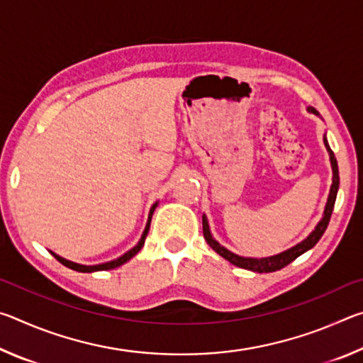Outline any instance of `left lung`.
<instances>
[{
  "label": "left lung",
  "mask_w": 363,
  "mask_h": 363,
  "mask_svg": "<svg viewBox=\"0 0 363 363\" xmlns=\"http://www.w3.org/2000/svg\"><path fill=\"white\" fill-rule=\"evenodd\" d=\"M307 112L318 115V112H317L314 107H307ZM318 116H320V115H318ZM323 143H325V147H327L328 155H330L331 171H333V182H331L328 200H327V205H325L322 219L318 220L317 225H315V229L312 230L309 235L304 238L303 242H299L298 245H294V247L288 248L285 251H281V253H279V255L267 256V257H245V256H238V255L232 253V251L227 250L225 247H223V245H220L219 242L214 240L213 235H211V230H210V224H208V219H206V216L203 214V235H205L206 243L210 245V247L214 251H216L219 256H223L224 259L232 262L233 266L253 270V272H259V274H262V272H275V270H280L281 267L288 266V264L296 259L298 256L306 253V251H309L311 248H314L315 243L322 238L323 232L327 230V225L330 223L331 213H333V206H335V201H336L337 189H340V171H337V162H336V158H335L333 150H331L330 145H328L327 134H325V136H323Z\"/></svg>",
  "instance_id": "left-lung-1"
}]
</instances>
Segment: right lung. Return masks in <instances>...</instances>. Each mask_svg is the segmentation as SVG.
<instances>
[{"instance_id":"obj_1","label":"right lung","mask_w":363,"mask_h":363,"mask_svg":"<svg viewBox=\"0 0 363 363\" xmlns=\"http://www.w3.org/2000/svg\"><path fill=\"white\" fill-rule=\"evenodd\" d=\"M157 205H158V201H155V203H153V205H152V208H150V211H149V219H147L145 229H144V232H143V235H140V240L138 242L136 247H133L130 251H126L125 255H121L120 257H116V259H113V261L102 262V264H94V266H84V264H78V262H73V261L65 259V257L59 256V255H56V253H52V251H51V253L54 255V257H56V259H57L60 264H64V266H65V267H69V269L77 270V272H97V270H108V269L120 267V266H123V264H125V262L130 261L133 256H136V255L139 253V251H140V248L144 247L145 237H147V233H149V229H150L152 214H153V211H155Z\"/></svg>"}]
</instances>
